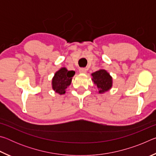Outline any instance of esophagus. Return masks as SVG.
<instances>
[{
    "label": "esophagus",
    "instance_id": "obj_1",
    "mask_svg": "<svg viewBox=\"0 0 156 156\" xmlns=\"http://www.w3.org/2000/svg\"><path fill=\"white\" fill-rule=\"evenodd\" d=\"M79 72L81 73H87V69L85 68H80L79 69Z\"/></svg>",
    "mask_w": 156,
    "mask_h": 156
}]
</instances>
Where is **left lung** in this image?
<instances>
[{
    "instance_id": "obj_1",
    "label": "left lung",
    "mask_w": 156,
    "mask_h": 156,
    "mask_svg": "<svg viewBox=\"0 0 156 156\" xmlns=\"http://www.w3.org/2000/svg\"><path fill=\"white\" fill-rule=\"evenodd\" d=\"M91 80L98 89V92L102 94L109 91L113 86V78L105 69H100L91 73Z\"/></svg>"
}]
</instances>
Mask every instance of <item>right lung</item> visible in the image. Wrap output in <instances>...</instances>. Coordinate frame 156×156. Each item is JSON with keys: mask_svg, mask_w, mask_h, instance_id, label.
<instances>
[{"mask_svg": "<svg viewBox=\"0 0 156 156\" xmlns=\"http://www.w3.org/2000/svg\"><path fill=\"white\" fill-rule=\"evenodd\" d=\"M74 71H69L66 67H61L54 73L51 80L53 90L60 95L65 94L66 89L72 83Z\"/></svg>", "mask_w": 156, "mask_h": 156, "instance_id": "obj_1", "label": "right lung"}]
</instances>
